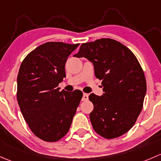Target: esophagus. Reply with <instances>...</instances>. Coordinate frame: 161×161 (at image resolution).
<instances>
[{
	"label": "esophagus",
	"instance_id": "34e87169",
	"mask_svg": "<svg viewBox=\"0 0 161 161\" xmlns=\"http://www.w3.org/2000/svg\"><path fill=\"white\" fill-rule=\"evenodd\" d=\"M88 100V94H86V93H84L83 94V97H82V101H87Z\"/></svg>",
	"mask_w": 161,
	"mask_h": 161
}]
</instances>
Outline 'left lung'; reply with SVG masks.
<instances>
[{
  "instance_id": "1",
  "label": "left lung",
  "mask_w": 161,
  "mask_h": 161,
  "mask_svg": "<svg viewBox=\"0 0 161 161\" xmlns=\"http://www.w3.org/2000/svg\"><path fill=\"white\" fill-rule=\"evenodd\" d=\"M74 56L92 62L95 77L102 80L103 95H89L94 105L90 113L93 129L105 139L125 134L136 122L147 92L138 59L123 44L105 38L83 43Z\"/></svg>"
}]
</instances>
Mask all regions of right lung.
Segmentation results:
<instances>
[{"label":"right lung","instance_id":"1","mask_svg":"<svg viewBox=\"0 0 161 161\" xmlns=\"http://www.w3.org/2000/svg\"><path fill=\"white\" fill-rule=\"evenodd\" d=\"M79 44L49 42L29 53L20 66L17 100L31 132L46 142H56L68 132L83 97L80 90L59 92L65 64Z\"/></svg>","mask_w":161,"mask_h":161}]
</instances>
